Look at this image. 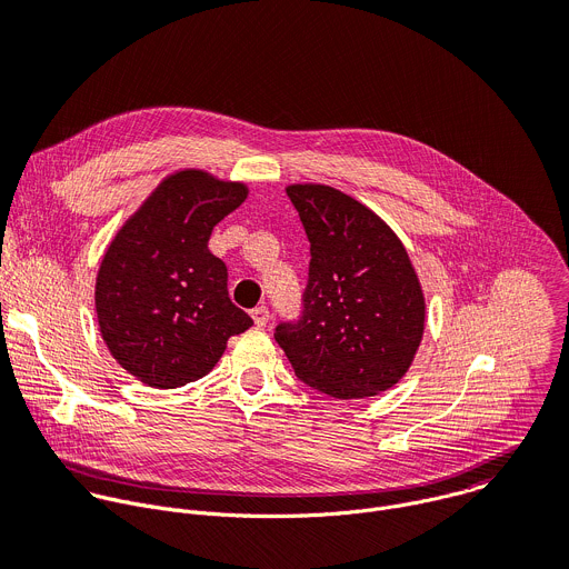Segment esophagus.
Listing matches in <instances>:
<instances>
[{
  "label": "esophagus",
  "mask_w": 569,
  "mask_h": 569,
  "mask_svg": "<svg viewBox=\"0 0 569 569\" xmlns=\"http://www.w3.org/2000/svg\"><path fill=\"white\" fill-rule=\"evenodd\" d=\"M252 319H254V323H257L259 329H263V327H268V321H270V310L266 306H257L252 310Z\"/></svg>",
  "instance_id": "esophagus-1"
}]
</instances>
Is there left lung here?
Segmentation results:
<instances>
[{"label":"left lung","instance_id":"1","mask_svg":"<svg viewBox=\"0 0 569 569\" xmlns=\"http://www.w3.org/2000/svg\"><path fill=\"white\" fill-rule=\"evenodd\" d=\"M310 242L303 310L274 340L297 378L340 400L367 398L408 373L426 329L415 266L391 227L327 184H290Z\"/></svg>","mask_w":569,"mask_h":569}]
</instances>
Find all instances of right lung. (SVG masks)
Returning <instances> with one entry per match:
<instances>
[{"mask_svg": "<svg viewBox=\"0 0 569 569\" xmlns=\"http://www.w3.org/2000/svg\"><path fill=\"white\" fill-rule=\"evenodd\" d=\"M248 198L207 171L169 176L126 220L97 274V317L112 358L141 382L176 389L207 376L227 340L252 327L231 303L227 266L207 248Z\"/></svg>", "mask_w": 569, "mask_h": 569, "instance_id": "1", "label": "right lung"}]
</instances>
